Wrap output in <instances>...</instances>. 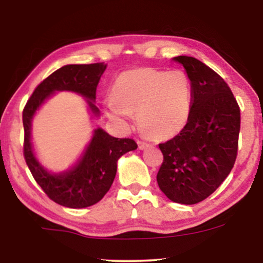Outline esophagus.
<instances>
[{
    "instance_id": "34e87169",
    "label": "esophagus",
    "mask_w": 263,
    "mask_h": 263,
    "mask_svg": "<svg viewBox=\"0 0 263 263\" xmlns=\"http://www.w3.org/2000/svg\"><path fill=\"white\" fill-rule=\"evenodd\" d=\"M138 145H139V148L140 149H145L146 147L149 146V143H147L145 141H141V140H140V141H138Z\"/></svg>"
}]
</instances>
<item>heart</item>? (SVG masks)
Instances as JSON below:
<instances>
[{
	"label": "heart",
	"instance_id": "heart-1",
	"mask_svg": "<svg viewBox=\"0 0 263 263\" xmlns=\"http://www.w3.org/2000/svg\"><path fill=\"white\" fill-rule=\"evenodd\" d=\"M192 107V82L184 70L139 68L114 82L107 115L127 120L138 115L143 133L157 140L174 138L184 128Z\"/></svg>",
	"mask_w": 263,
	"mask_h": 263
}]
</instances>
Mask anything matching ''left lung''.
I'll return each instance as SVG.
<instances>
[{"instance_id":"8db88e82","label":"left lung","mask_w":263,"mask_h":263,"mask_svg":"<svg viewBox=\"0 0 263 263\" xmlns=\"http://www.w3.org/2000/svg\"><path fill=\"white\" fill-rule=\"evenodd\" d=\"M192 82V107L184 128L159 143L161 192L174 202L194 204L225 181L238 152L240 110L224 79L190 56L175 57Z\"/></svg>"}]
</instances>
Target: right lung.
Here are the masks:
<instances>
[{"label":"right lung","instance_id":"add662e5","mask_svg":"<svg viewBox=\"0 0 263 263\" xmlns=\"http://www.w3.org/2000/svg\"><path fill=\"white\" fill-rule=\"evenodd\" d=\"M105 68L104 62L68 64L60 68L34 88L24 107L25 161L43 192L61 206L85 208L99 202L112 184L118 158L138 148L133 139L114 138L99 128L95 130L82 159L66 174H49L35 159L31 145V120L35 110L55 91H73L87 98L93 114L98 115L99 110L93 102L96 100L97 86Z\"/></svg>","mask_w":263,"mask_h":263}]
</instances>
